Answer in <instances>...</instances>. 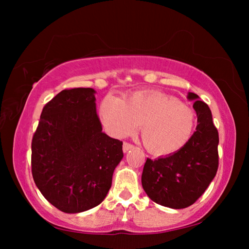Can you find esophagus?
Masks as SVG:
<instances>
[{"instance_id":"1","label":"esophagus","mask_w":249,"mask_h":249,"mask_svg":"<svg viewBox=\"0 0 249 249\" xmlns=\"http://www.w3.org/2000/svg\"><path fill=\"white\" fill-rule=\"evenodd\" d=\"M132 148H134V146L130 144V142H124V144H123V151H124V153H126V151H128L129 149H132Z\"/></svg>"}]
</instances>
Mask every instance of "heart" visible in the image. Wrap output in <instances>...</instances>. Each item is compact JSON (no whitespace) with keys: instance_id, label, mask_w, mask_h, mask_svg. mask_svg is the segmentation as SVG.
<instances>
[{"instance_id":"obj_1","label":"heart","mask_w":249,"mask_h":249,"mask_svg":"<svg viewBox=\"0 0 249 249\" xmlns=\"http://www.w3.org/2000/svg\"><path fill=\"white\" fill-rule=\"evenodd\" d=\"M100 116L117 137L133 133L141 125L142 144L155 155L177 153L191 141L196 127L193 108L175 96L157 91H140L122 100L104 98Z\"/></svg>"}]
</instances>
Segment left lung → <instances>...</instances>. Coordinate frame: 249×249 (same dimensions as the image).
<instances>
[{
	"label": "left lung",
	"instance_id": "obj_1",
	"mask_svg": "<svg viewBox=\"0 0 249 249\" xmlns=\"http://www.w3.org/2000/svg\"><path fill=\"white\" fill-rule=\"evenodd\" d=\"M195 100L197 125L191 141L177 153L155 160L147 158L142 184L151 200L171 209L192 205L203 195L218 168V132L209 105L189 92Z\"/></svg>",
	"mask_w": 249,
	"mask_h": 249
}]
</instances>
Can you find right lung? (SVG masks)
Returning a JSON list of instances; mask_svg holds the SVG:
<instances>
[{
  "instance_id": "1",
  "label": "right lung",
  "mask_w": 249,
  "mask_h": 249,
  "mask_svg": "<svg viewBox=\"0 0 249 249\" xmlns=\"http://www.w3.org/2000/svg\"><path fill=\"white\" fill-rule=\"evenodd\" d=\"M91 88L66 89L45 105L32 141V175L46 200L65 213L102 202L123 158V142L107 136Z\"/></svg>"
}]
</instances>
